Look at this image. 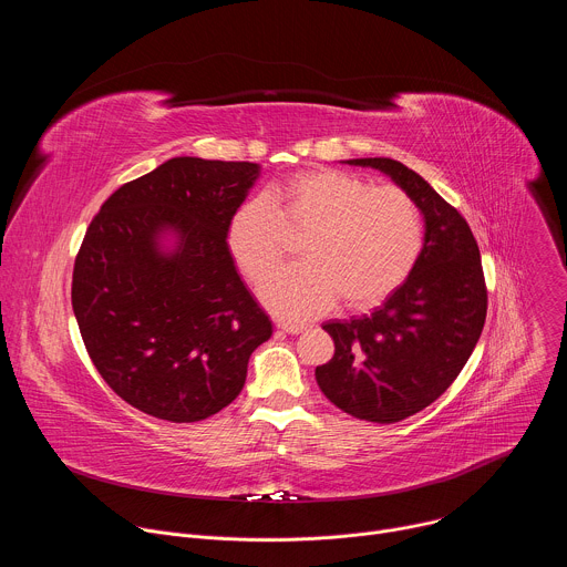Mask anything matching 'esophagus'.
I'll return each mask as SVG.
<instances>
[{
    "label": "esophagus",
    "mask_w": 567,
    "mask_h": 567,
    "mask_svg": "<svg viewBox=\"0 0 567 567\" xmlns=\"http://www.w3.org/2000/svg\"><path fill=\"white\" fill-rule=\"evenodd\" d=\"M276 328H278L280 332H287V334H300V332L307 330L305 322H287V320H278Z\"/></svg>",
    "instance_id": "1"
}]
</instances>
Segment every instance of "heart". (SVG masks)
Wrapping results in <instances>:
<instances>
[{
    "label": "heart",
    "mask_w": 567,
    "mask_h": 567,
    "mask_svg": "<svg viewBox=\"0 0 567 567\" xmlns=\"http://www.w3.org/2000/svg\"><path fill=\"white\" fill-rule=\"evenodd\" d=\"M285 228L307 230L305 260L276 271L260 296L287 318L311 316L337 298L348 309L374 307L409 280L424 249V217L406 190L330 168L276 182L230 213L224 245L249 282L282 260Z\"/></svg>",
    "instance_id": "b5f03b06"
}]
</instances>
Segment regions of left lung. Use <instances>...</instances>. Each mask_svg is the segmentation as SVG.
Returning a JSON list of instances; mask_svg holds the SVG:
<instances>
[{"label": "left lung", "mask_w": 567, "mask_h": 567, "mask_svg": "<svg viewBox=\"0 0 567 567\" xmlns=\"http://www.w3.org/2000/svg\"><path fill=\"white\" fill-rule=\"evenodd\" d=\"M348 164L385 173L417 202L424 249L381 307L322 326L334 339V357L316 368V381L343 413L394 424L431 406L455 381L482 334L487 285L466 219L429 182L385 156Z\"/></svg>", "instance_id": "obj_1"}]
</instances>
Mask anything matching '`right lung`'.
Segmentation results:
<instances>
[{"label":"right lung","instance_id":"1","mask_svg":"<svg viewBox=\"0 0 567 567\" xmlns=\"http://www.w3.org/2000/svg\"><path fill=\"white\" fill-rule=\"evenodd\" d=\"M258 177L249 161L175 156L112 193L85 233L71 282L80 337L105 383L145 415L190 424L219 413L274 332L224 245ZM166 231L173 252L159 247Z\"/></svg>","mask_w":567,"mask_h":567}]
</instances>
